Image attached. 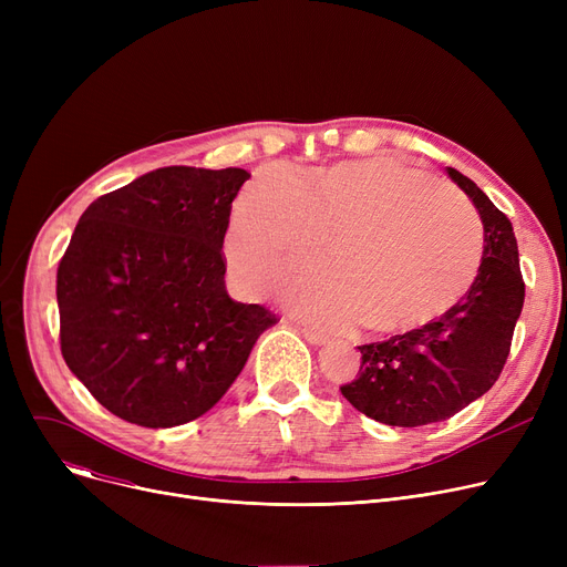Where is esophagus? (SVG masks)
Returning a JSON list of instances; mask_svg holds the SVG:
<instances>
[{
	"mask_svg": "<svg viewBox=\"0 0 567 567\" xmlns=\"http://www.w3.org/2000/svg\"><path fill=\"white\" fill-rule=\"evenodd\" d=\"M303 338L310 342V344H326L329 342V336L326 333H319V331H312V329H301Z\"/></svg>",
	"mask_w": 567,
	"mask_h": 567,
	"instance_id": "1",
	"label": "esophagus"
}]
</instances>
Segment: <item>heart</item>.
Returning <instances> with one entry per match:
<instances>
[{
  "label": "heart",
  "mask_w": 567,
  "mask_h": 567,
  "mask_svg": "<svg viewBox=\"0 0 567 567\" xmlns=\"http://www.w3.org/2000/svg\"><path fill=\"white\" fill-rule=\"evenodd\" d=\"M285 299L310 321L372 333L415 329L449 310L483 252L471 206L393 158L344 161L291 176L261 169L236 199L225 236L234 282L248 293L306 266Z\"/></svg>",
  "instance_id": "1"
}]
</instances>
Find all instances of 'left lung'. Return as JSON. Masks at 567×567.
<instances>
[{
	"instance_id": "obj_1",
	"label": "left lung",
	"mask_w": 567,
	"mask_h": 567,
	"mask_svg": "<svg viewBox=\"0 0 567 567\" xmlns=\"http://www.w3.org/2000/svg\"><path fill=\"white\" fill-rule=\"evenodd\" d=\"M478 208L485 244L462 299L421 329L363 344L361 370L340 385L353 409L393 427L451 419L496 383L524 308L519 250L508 216L462 172L445 167Z\"/></svg>"
}]
</instances>
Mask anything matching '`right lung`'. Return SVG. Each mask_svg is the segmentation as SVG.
Returning <instances> with one entry per match:
<instances>
[{"instance_id": "1", "label": "right lung", "mask_w": 567, "mask_h": 567, "mask_svg": "<svg viewBox=\"0 0 567 567\" xmlns=\"http://www.w3.org/2000/svg\"><path fill=\"white\" fill-rule=\"evenodd\" d=\"M241 167L172 165L86 206L56 268L62 355L110 413L176 427L212 409L278 321L225 289Z\"/></svg>"}]
</instances>
